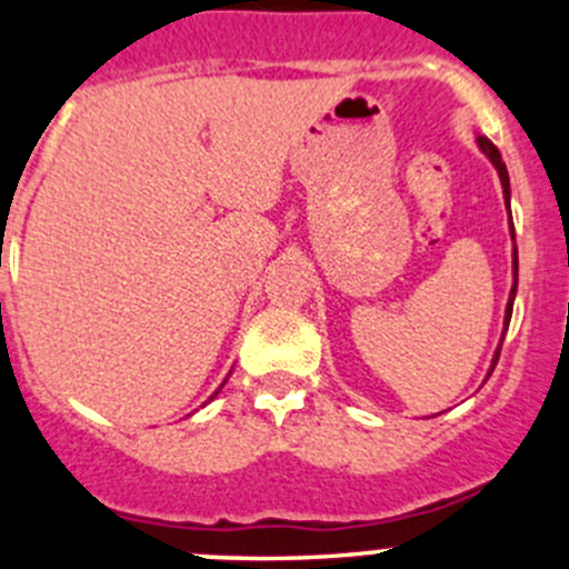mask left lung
Returning <instances> with one entry per match:
<instances>
[{
    "label": "left lung",
    "mask_w": 569,
    "mask_h": 569,
    "mask_svg": "<svg viewBox=\"0 0 569 569\" xmlns=\"http://www.w3.org/2000/svg\"><path fill=\"white\" fill-rule=\"evenodd\" d=\"M476 142H479V148H481V153H485L487 159H490L492 164H496V170H498V178H501V187H503V200H507V206H509V173H507V164H503V159H501V153H498V148L492 146L490 140H487V137H476ZM509 222H512V214H509ZM512 228V226H509ZM512 237H515V228H512ZM512 263H515V286H512V291H509V302H507V317H503V332H507V327H509V319H512V302H515V291H518V248H515V258H512ZM498 355H501V343H498V349H496V358H492V366H490V375H492V369H496V363H498ZM487 375V377H490Z\"/></svg>",
    "instance_id": "1"
}]
</instances>
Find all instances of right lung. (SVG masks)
I'll return each instance as SVG.
<instances>
[{"label": "right lung", "mask_w": 569, "mask_h": 569, "mask_svg": "<svg viewBox=\"0 0 569 569\" xmlns=\"http://www.w3.org/2000/svg\"><path fill=\"white\" fill-rule=\"evenodd\" d=\"M217 393H220V388H217V391H214V396H217ZM214 396H211V399H214Z\"/></svg>", "instance_id": "obj_1"}]
</instances>
